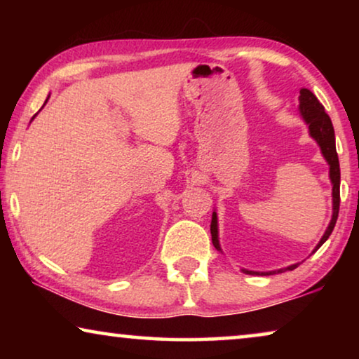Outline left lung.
<instances>
[{
  "instance_id": "1",
  "label": "left lung",
  "mask_w": 359,
  "mask_h": 359,
  "mask_svg": "<svg viewBox=\"0 0 359 359\" xmlns=\"http://www.w3.org/2000/svg\"><path fill=\"white\" fill-rule=\"evenodd\" d=\"M299 114H301L302 121L306 122L309 127V134L313 140L317 142V145L320 147V151L323 158L328 163V176H330L332 181V220L328 224L325 233L322 235L320 242L317 243V247L313 248L312 253H316L318 248L322 247L323 243L327 242V238L330 237L333 232V227H335L337 219H338V210H340V163H338V155H337V147H335V130H333L332 121L328 114L323 109L320 101L317 100L316 95L307 88H302L301 95H299ZM210 235H212V243L214 247L222 252L219 243V224H217V212H212V222H210ZM299 266V263L291 264L287 268L274 269V271H250V269L242 268L245 274H259V276H269V274L276 273H284V271H292Z\"/></svg>"
}]
</instances>
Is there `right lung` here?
<instances>
[{
  "label": "right lung",
  "instance_id": "1",
  "mask_svg": "<svg viewBox=\"0 0 359 359\" xmlns=\"http://www.w3.org/2000/svg\"><path fill=\"white\" fill-rule=\"evenodd\" d=\"M48 97H50V96H47V100H46V102H43V106H46V104H47V101H48ZM43 106H42V107H43ZM36 116H37V114H36ZM36 116H34V117H36ZM34 117H32V119H31V121H34Z\"/></svg>",
  "mask_w": 359,
  "mask_h": 359
}]
</instances>
